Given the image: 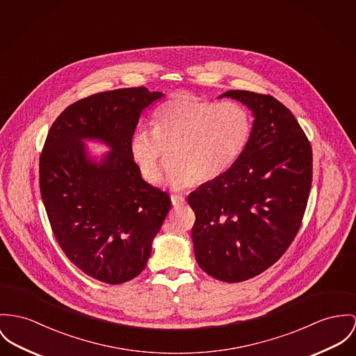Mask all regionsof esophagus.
I'll return each instance as SVG.
<instances>
[{"mask_svg":"<svg viewBox=\"0 0 356 356\" xmlns=\"http://www.w3.org/2000/svg\"><path fill=\"white\" fill-rule=\"evenodd\" d=\"M170 200H172V204L175 207L186 204V197L183 195H170Z\"/></svg>","mask_w":356,"mask_h":356,"instance_id":"esophagus-1","label":"esophagus"}]
</instances>
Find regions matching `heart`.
I'll return each mask as SVG.
<instances>
[{"label":"heart","mask_w":356,"mask_h":356,"mask_svg":"<svg viewBox=\"0 0 356 356\" xmlns=\"http://www.w3.org/2000/svg\"><path fill=\"white\" fill-rule=\"evenodd\" d=\"M248 111L234 102H211L181 93L157 107L152 131L138 130L130 153L140 176L159 184L166 157L173 188L214 181L237 163L250 137Z\"/></svg>","instance_id":"1"}]
</instances>
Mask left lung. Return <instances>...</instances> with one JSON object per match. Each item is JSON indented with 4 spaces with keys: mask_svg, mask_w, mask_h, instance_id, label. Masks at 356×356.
<instances>
[{
    "mask_svg": "<svg viewBox=\"0 0 356 356\" xmlns=\"http://www.w3.org/2000/svg\"><path fill=\"white\" fill-rule=\"evenodd\" d=\"M253 112L245 149L233 168L188 195L195 257L206 274L238 283L268 270L302 225L312 177V145L279 100L227 90Z\"/></svg>",
    "mask_w": 356,
    "mask_h": 356,
    "instance_id": "8db88e82",
    "label": "left lung"
}]
</instances>
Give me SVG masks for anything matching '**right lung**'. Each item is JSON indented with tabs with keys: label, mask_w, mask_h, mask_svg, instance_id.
<instances>
[{
	"label": "right lung",
	"mask_w": 356,
	"mask_h": 356,
	"mask_svg": "<svg viewBox=\"0 0 356 356\" xmlns=\"http://www.w3.org/2000/svg\"><path fill=\"white\" fill-rule=\"evenodd\" d=\"M163 97L145 86L100 92L55 119L40 159L39 184L51 230L83 274L120 284L140 274L170 209V197L147 184L130 153L140 112ZM83 138L113 150L100 163Z\"/></svg>",
	"instance_id": "obj_1"
}]
</instances>
